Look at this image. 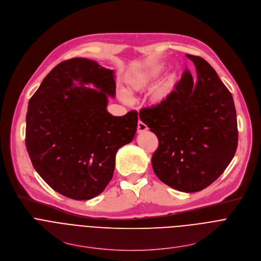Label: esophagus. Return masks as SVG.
I'll list each match as a JSON object with an SVG mask.
<instances>
[{
  "label": "esophagus",
  "mask_w": 261,
  "mask_h": 261,
  "mask_svg": "<svg viewBox=\"0 0 261 261\" xmlns=\"http://www.w3.org/2000/svg\"><path fill=\"white\" fill-rule=\"evenodd\" d=\"M146 130H147V126L144 123H142L141 121H138V123H137V132L142 133Z\"/></svg>",
  "instance_id": "34e87169"
}]
</instances>
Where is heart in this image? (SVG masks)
<instances>
[{
  "label": "heart",
  "instance_id": "b5f03b06",
  "mask_svg": "<svg viewBox=\"0 0 261 261\" xmlns=\"http://www.w3.org/2000/svg\"><path fill=\"white\" fill-rule=\"evenodd\" d=\"M164 68L165 67L163 65H158V66L149 67L131 74L127 79L128 91L131 93H138V92L145 91L160 76ZM172 88H173V79L171 77L153 87L150 92V99L156 103L164 101L170 95ZM120 98L124 101L128 100V97L125 93H121Z\"/></svg>",
  "mask_w": 261,
  "mask_h": 261
}]
</instances>
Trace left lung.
Segmentation results:
<instances>
[{
	"instance_id": "obj_1",
	"label": "left lung",
	"mask_w": 261,
	"mask_h": 261,
	"mask_svg": "<svg viewBox=\"0 0 261 261\" xmlns=\"http://www.w3.org/2000/svg\"><path fill=\"white\" fill-rule=\"evenodd\" d=\"M197 69H186L175 90L156 107L139 112L159 140L151 158L159 179L185 193L214 182L238 146L237 114L231 93L202 57L187 54Z\"/></svg>"
}]
</instances>
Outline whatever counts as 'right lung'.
<instances>
[{
  "label": "right lung",
  "mask_w": 261,
  "mask_h": 261,
  "mask_svg": "<svg viewBox=\"0 0 261 261\" xmlns=\"http://www.w3.org/2000/svg\"><path fill=\"white\" fill-rule=\"evenodd\" d=\"M89 83L96 89L83 86ZM115 94L114 70L77 57L57 64L30 99L29 155L38 174L62 196L83 201L101 194L118 149L133 140L138 113L112 116L107 106Z\"/></svg>",
  "instance_id": "right-lung-1"
}]
</instances>
